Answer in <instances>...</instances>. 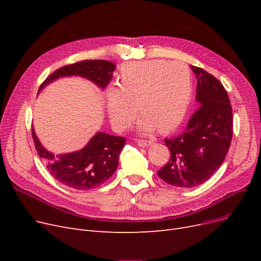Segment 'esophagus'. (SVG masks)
Returning a JSON list of instances; mask_svg holds the SVG:
<instances>
[{"mask_svg": "<svg viewBox=\"0 0 261 261\" xmlns=\"http://www.w3.org/2000/svg\"><path fill=\"white\" fill-rule=\"evenodd\" d=\"M153 143V141L152 140H150V141H145V140H139L138 141V145L139 146H141V147H147V146H150Z\"/></svg>", "mask_w": 261, "mask_h": 261, "instance_id": "esophagus-1", "label": "esophagus"}]
</instances>
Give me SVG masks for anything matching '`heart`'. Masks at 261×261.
Masks as SVG:
<instances>
[{
    "mask_svg": "<svg viewBox=\"0 0 261 261\" xmlns=\"http://www.w3.org/2000/svg\"><path fill=\"white\" fill-rule=\"evenodd\" d=\"M193 97L189 68L182 62L150 60L129 62L120 70L119 87L107 93L109 117L117 130L126 129L142 114L139 129L174 130L181 125ZM138 109H136V108Z\"/></svg>",
    "mask_w": 261,
    "mask_h": 261,
    "instance_id": "1",
    "label": "heart"
}]
</instances>
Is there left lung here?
Listing matches in <instances>:
<instances>
[{
  "label": "left lung",
  "mask_w": 261,
  "mask_h": 261,
  "mask_svg": "<svg viewBox=\"0 0 261 261\" xmlns=\"http://www.w3.org/2000/svg\"><path fill=\"white\" fill-rule=\"evenodd\" d=\"M197 78L199 109L179 136L165 139L171 155L158 175L175 187H196L222 165L232 138V112L226 90L215 76L190 65Z\"/></svg>",
  "instance_id": "obj_1"
}]
</instances>
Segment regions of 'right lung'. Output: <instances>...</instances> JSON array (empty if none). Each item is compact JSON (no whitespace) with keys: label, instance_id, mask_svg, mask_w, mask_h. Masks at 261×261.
Segmentation results:
<instances>
[{"label":"right lung","instance_id":"add662e5","mask_svg":"<svg viewBox=\"0 0 261 261\" xmlns=\"http://www.w3.org/2000/svg\"><path fill=\"white\" fill-rule=\"evenodd\" d=\"M116 65L107 60H85L65 65L49 75L39 91L49 82L65 76H80L105 89L113 77ZM33 140L39 156L43 159L49 173L61 184L77 190H89L105 183L118 167V158L125 146L122 136L97 132L78 151L55 155L41 145L34 128Z\"/></svg>","mask_w":261,"mask_h":261}]
</instances>
